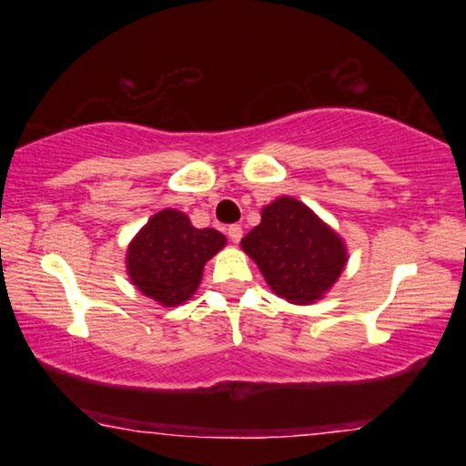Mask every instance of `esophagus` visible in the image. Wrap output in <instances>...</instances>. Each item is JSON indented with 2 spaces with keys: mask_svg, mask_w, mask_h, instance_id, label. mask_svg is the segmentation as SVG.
Returning a JSON list of instances; mask_svg holds the SVG:
<instances>
[{
  "mask_svg": "<svg viewBox=\"0 0 466 466\" xmlns=\"http://www.w3.org/2000/svg\"><path fill=\"white\" fill-rule=\"evenodd\" d=\"M227 235L233 244H238V241L241 239V235H244V228H241V225H231L227 228Z\"/></svg>",
  "mask_w": 466,
  "mask_h": 466,
  "instance_id": "obj_1",
  "label": "esophagus"
}]
</instances>
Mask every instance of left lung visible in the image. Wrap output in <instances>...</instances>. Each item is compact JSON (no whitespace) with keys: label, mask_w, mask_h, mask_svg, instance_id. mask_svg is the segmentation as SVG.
Instances as JSON below:
<instances>
[{"label":"left lung","mask_w":466,"mask_h":466,"mask_svg":"<svg viewBox=\"0 0 466 466\" xmlns=\"http://www.w3.org/2000/svg\"><path fill=\"white\" fill-rule=\"evenodd\" d=\"M241 248L276 295L301 305L320 299L346 265L339 235L292 197L267 206L260 225L241 239Z\"/></svg>","instance_id":"8db88e82"}]
</instances>
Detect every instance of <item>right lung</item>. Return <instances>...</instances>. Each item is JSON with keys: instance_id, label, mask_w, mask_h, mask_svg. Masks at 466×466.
Segmentation results:
<instances>
[{"instance_id": "1", "label": "right lung", "mask_w": 466, "mask_h": 466, "mask_svg": "<svg viewBox=\"0 0 466 466\" xmlns=\"http://www.w3.org/2000/svg\"><path fill=\"white\" fill-rule=\"evenodd\" d=\"M225 244L216 228H195L187 214L163 209L131 241L127 269L146 297L171 308L193 295L203 265Z\"/></svg>"}]
</instances>
